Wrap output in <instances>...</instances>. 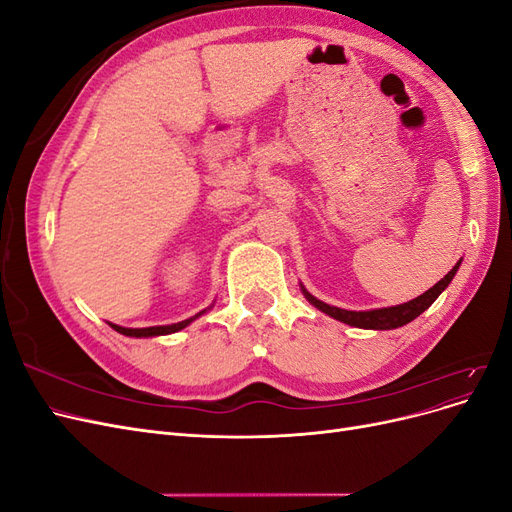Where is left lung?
<instances>
[{
    "mask_svg": "<svg viewBox=\"0 0 512 512\" xmlns=\"http://www.w3.org/2000/svg\"><path fill=\"white\" fill-rule=\"evenodd\" d=\"M459 269V262L457 265L448 271L442 280L429 288L427 292H423L421 297H416L404 305H395V307H384V309H371V312H348V309H339V307H333V305H327L318 301L316 297H312L307 290H303V294L307 297V301L316 305L320 312L329 314L331 318L339 320V322H346L350 324V327H359V329H378V331H384V329H397V327H404V324L412 322L416 316H421L425 309L436 301L440 297V292L451 284V280L455 277Z\"/></svg>",
    "mask_w": 512,
    "mask_h": 512,
    "instance_id": "8db88e82",
    "label": "left lung"
}]
</instances>
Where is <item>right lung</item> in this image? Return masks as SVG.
Wrapping results in <instances>:
<instances>
[{"label": "right lung", "mask_w": 512, "mask_h": 512, "mask_svg": "<svg viewBox=\"0 0 512 512\" xmlns=\"http://www.w3.org/2000/svg\"><path fill=\"white\" fill-rule=\"evenodd\" d=\"M203 314V312H200ZM200 314H196L194 318H198ZM194 318H188L183 322H177V324H166V327H147V329H123V327H117V324H111V327L121 333V335H128V337H153V335H168V333H175V331H181L188 327V324L194 320Z\"/></svg>", "instance_id": "right-lung-1"}]
</instances>
